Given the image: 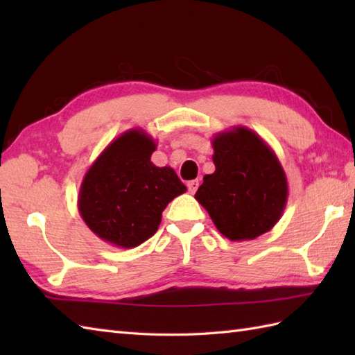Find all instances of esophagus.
<instances>
[{"label": "esophagus", "instance_id": "obj_1", "mask_svg": "<svg viewBox=\"0 0 355 355\" xmlns=\"http://www.w3.org/2000/svg\"><path fill=\"white\" fill-rule=\"evenodd\" d=\"M198 186H200L198 180H192V182L187 183V189H189V193H195V192H197Z\"/></svg>", "mask_w": 355, "mask_h": 355}]
</instances>
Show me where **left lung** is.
Wrapping results in <instances>:
<instances>
[{
  "instance_id": "left-lung-1",
  "label": "left lung",
  "mask_w": 355,
  "mask_h": 355,
  "mask_svg": "<svg viewBox=\"0 0 355 355\" xmlns=\"http://www.w3.org/2000/svg\"><path fill=\"white\" fill-rule=\"evenodd\" d=\"M215 172L205 175L195 200L230 241L261 236L281 220L288 183L281 162L254 131L235 126L212 139Z\"/></svg>"
}]
</instances>
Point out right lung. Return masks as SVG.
<instances>
[{
  "instance_id": "add662e5",
  "label": "right lung",
  "mask_w": 355,
  "mask_h": 355,
  "mask_svg": "<svg viewBox=\"0 0 355 355\" xmlns=\"http://www.w3.org/2000/svg\"><path fill=\"white\" fill-rule=\"evenodd\" d=\"M157 143L140 128L119 135L89 166L78 209L88 229L105 243L134 248L154 235L169 202L186 186L169 166L150 162Z\"/></svg>"
}]
</instances>
